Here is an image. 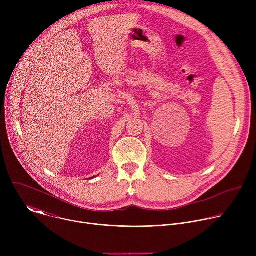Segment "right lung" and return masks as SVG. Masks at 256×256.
<instances>
[{"mask_svg": "<svg viewBox=\"0 0 256 256\" xmlns=\"http://www.w3.org/2000/svg\"><path fill=\"white\" fill-rule=\"evenodd\" d=\"M91 178H93V177H91Z\"/></svg>", "mask_w": 256, "mask_h": 256, "instance_id": "1", "label": "right lung"}]
</instances>
